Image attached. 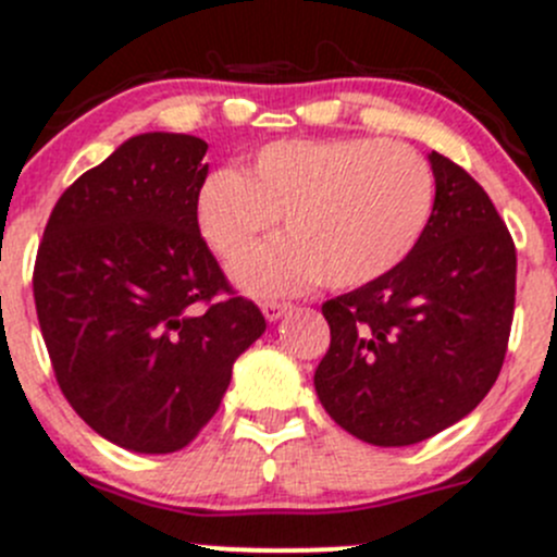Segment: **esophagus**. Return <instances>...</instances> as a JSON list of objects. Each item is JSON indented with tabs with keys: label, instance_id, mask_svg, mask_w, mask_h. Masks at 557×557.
Wrapping results in <instances>:
<instances>
[{
	"label": "esophagus",
	"instance_id": "1",
	"mask_svg": "<svg viewBox=\"0 0 557 557\" xmlns=\"http://www.w3.org/2000/svg\"><path fill=\"white\" fill-rule=\"evenodd\" d=\"M286 311H292V302H284V300H265V302H262V313H265V319H271V322H276V319L284 317Z\"/></svg>",
	"mask_w": 557,
	"mask_h": 557
}]
</instances>
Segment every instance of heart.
I'll use <instances>...</instances> for the list:
<instances>
[{"instance_id": "1", "label": "heart", "mask_w": 557, "mask_h": 557, "mask_svg": "<svg viewBox=\"0 0 557 557\" xmlns=\"http://www.w3.org/2000/svg\"><path fill=\"white\" fill-rule=\"evenodd\" d=\"M436 175L417 148L379 137L281 140L246 173L216 170L197 191V227L227 268L281 216L284 238L238 271L251 292L322 281L355 289L400 265L431 224Z\"/></svg>"}]
</instances>
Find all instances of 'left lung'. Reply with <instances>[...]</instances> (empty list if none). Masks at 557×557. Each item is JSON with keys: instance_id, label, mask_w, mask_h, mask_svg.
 Instances as JSON below:
<instances>
[{"instance_id": "left-lung-1", "label": "left lung", "mask_w": 557, "mask_h": 557, "mask_svg": "<svg viewBox=\"0 0 557 557\" xmlns=\"http://www.w3.org/2000/svg\"><path fill=\"white\" fill-rule=\"evenodd\" d=\"M436 206L387 276L322 302L330 349L313 373L324 411L360 442L406 447L463 420L504 366L517 249L487 191L431 153Z\"/></svg>"}]
</instances>
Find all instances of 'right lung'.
Segmentation results:
<instances>
[{
    "instance_id": "add662e5",
    "label": "right lung",
    "mask_w": 557,
    "mask_h": 557,
    "mask_svg": "<svg viewBox=\"0 0 557 557\" xmlns=\"http://www.w3.org/2000/svg\"><path fill=\"white\" fill-rule=\"evenodd\" d=\"M206 151L195 135L132 137L64 189L37 249L32 286L59 389L132 453L197 438L235 357L265 333L197 227Z\"/></svg>"
}]
</instances>
